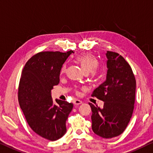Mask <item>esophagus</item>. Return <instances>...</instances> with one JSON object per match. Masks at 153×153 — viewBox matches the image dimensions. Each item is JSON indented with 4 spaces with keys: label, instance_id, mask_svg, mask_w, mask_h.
<instances>
[{
    "label": "esophagus",
    "instance_id": "1",
    "mask_svg": "<svg viewBox=\"0 0 153 153\" xmlns=\"http://www.w3.org/2000/svg\"><path fill=\"white\" fill-rule=\"evenodd\" d=\"M73 102H74V105H79V104H81V103H82V101H80V100H79V99H74V101H73Z\"/></svg>",
    "mask_w": 153,
    "mask_h": 153
}]
</instances>
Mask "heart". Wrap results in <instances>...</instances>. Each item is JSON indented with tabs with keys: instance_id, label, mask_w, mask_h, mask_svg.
<instances>
[{
	"instance_id": "heart-1",
	"label": "heart",
	"mask_w": 153,
	"mask_h": 153,
	"mask_svg": "<svg viewBox=\"0 0 153 153\" xmlns=\"http://www.w3.org/2000/svg\"><path fill=\"white\" fill-rule=\"evenodd\" d=\"M76 60L86 74H95L96 69L99 67V61L93 54L91 53H84L78 56L76 58ZM66 69V65H64L61 69V74L65 73Z\"/></svg>"
}]
</instances>
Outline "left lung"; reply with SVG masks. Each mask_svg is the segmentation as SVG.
Listing matches in <instances>:
<instances>
[{"label": "left lung", "mask_w": 153, "mask_h": 153, "mask_svg": "<svg viewBox=\"0 0 153 153\" xmlns=\"http://www.w3.org/2000/svg\"><path fill=\"white\" fill-rule=\"evenodd\" d=\"M106 80L92 94L104 101L102 108L91 103L92 129L103 138H112L125 130L131 118L136 81L132 69L122 56L107 51Z\"/></svg>", "instance_id": "8db88e82"}]
</instances>
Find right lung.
Instances as JSON below:
<instances>
[{
	"label": "right lung",
	"mask_w": 153,
	"mask_h": 153,
	"mask_svg": "<svg viewBox=\"0 0 153 153\" xmlns=\"http://www.w3.org/2000/svg\"><path fill=\"white\" fill-rule=\"evenodd\" d=\"M74 53L41 52L24 66L18 87V101L26 120L34 132L55 141L67 131L66 120L74 105L58 100L54 103L51 90L59 83L62 65Z\"/></svg>",
	"instance_id": "right-lung-1"
}]
</instances>
